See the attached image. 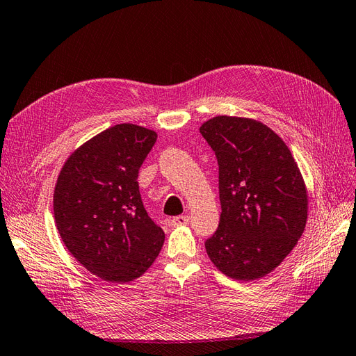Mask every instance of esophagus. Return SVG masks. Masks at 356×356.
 <instances>
[{
  "label": "esophagus",
  "mask_w": 356,
  "mask_h": 356,
  "mask_svg": "<svg viewBox=\"0 0 356 356\" xmlns=\"http://www.w3.org/2000/svg\"><path fill=\"white\" fill-rule=\"evenodd\" d=\"M188 221H190V218H188V215H178V217H175V218H172V225H174V227H178V225H186V224H188Z\"/></svg>",
  "instance_id": "34e87169"
}]
</instances>
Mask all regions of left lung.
<instances>
[{"mask_svg": "<svg viewBox=\"0 0 356 356\" xmlns=\"http://www.w3.org/2000/svg\"><path fill=\"white\" fill-rule=\"evenodd\" d=\"M218 160L221 218L204 243L221 273L257 281L281 264L305 232L309 197L282 138L248 117L217 115L200 126Z\"/></svg>", "mask_w": 356, "mask_h": 356, "instance_id": "8db88e82", "label": "left lung"}]
</instances>
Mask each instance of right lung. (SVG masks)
<instances>
[{
    "label": "right lung",
    "instance_id": "add662e5",
    "mask_svg": "<svg viewBox=\"0 0 356 356\" xmlns=\"http://www.w3.org/2000/svg\"><path fill=\"white\" fill-rule=\"evenodd\" d=\"M157 134L115 124L75 148L53 193L60 239L81 266L102 281L143 276L163 246L165 232L148 217L138 174Z\"/></svg>",
    "mask_w": 356,
    "mask_h": 356
}]
</instances>
